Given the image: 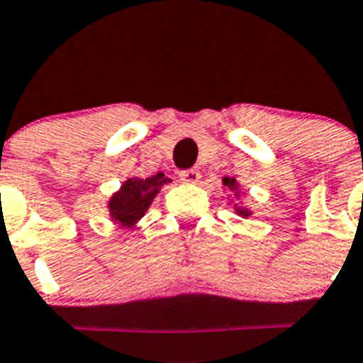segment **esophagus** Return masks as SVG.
Here are the masks:
<instances>
[{
    "instance_id": "34e87169",
    "label": "esophagus",
    "mask_w": 363,
    "mask_h": 363,
    "mask_svg": "<svg viewBox=\"0 0 363 363\" xmlns=\"http://www.w3.org/2000/svg\"><path fill=\"white\" fill-rule=\"evenodd\" d=\"M199 172H197L196 167H190V169H182L181 173H179V179H181L182 182H197L199 181Z\"/></svg>"
}]
</instances>
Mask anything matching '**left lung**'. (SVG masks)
I'll return each mask as SVG.
<instances>
[{"label":"left lung","mask_w":363,"mask_h":363,"mask_svg":"<svg viewBox=\"0 0 363 363\" xmlns=\"http://www.w3.org/2000/svg\"><path fill=\"white\" fill-rule=\"evenodd\" d=\"M223 186L228 188V191H233V196L238 199V197H242V191H240V184L236 182V179H230V177H223ZM230 203H233V199H230ZM234 212L238 216H242V218H249V216L252 214L251 210L247 208V206H242V205H234Z\"/></svg>","instance_id":"left-lung-1"}]
</instances>
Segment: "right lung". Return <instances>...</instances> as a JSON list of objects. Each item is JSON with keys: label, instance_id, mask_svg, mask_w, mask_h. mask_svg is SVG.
<instances>
[{"label": "right lung", "instance_id": "obj_1", "mask_svg": "<svg viewBox=\"0 0 363 363\" xmlns=\"http://www.w3.org/2000/svg\"><path fill=\"white\" fill-rule=\"evenodd\" d=\"M167 182H172V179H167L164 173H157L147 179H127L108 199V214L112 221L125 228H135L158 196L160 188Z\"/></svg>", "mask_w": 363, "mask_h": 363}]
</instances>
